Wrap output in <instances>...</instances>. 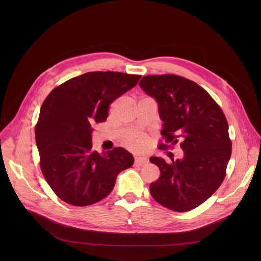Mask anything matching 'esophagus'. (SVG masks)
<instances>
[{
    "label": "esophagus",
    "mask_w": 261,
    "mask_h": 261,
    "mask_svg": "<svg viewBox=\"0 0 261 261\" xmlns=\"http://www.w3.org/2000/svg\"><path fill=\"white\" fill-rule=\"evenodd\" d=\"M147 161H148V159L146 158V157H135V161H134V163H135V165H143V164H145V163H147Z\"/></svg>",
    "instance_id": "34e87169"
}]
</instances>
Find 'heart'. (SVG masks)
<instances>
[{
    "label": "heart",
    "mask_w": 261,
    "mask_h": 261,
    "mask_svg": "<svg viewBox=\"0 0 261 261\" xmlns=\"http://www.w3.org/2000/svg\"><path fill=\"white\" fill-rule=\"evenodd\" d=\"M127 143L130 147L132 148H141L144 146L145 144V141L144 139L142 138H138L136 136H130L128 139H127Z\"/></svg>",
    "instance_id": "heart-1"
}]
</instances>
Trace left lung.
Returning a JSON list of instances; mask_svg holds the SVG:
<instances>
[{"instance_id":"1","label":"left lung","mask_w":261,"mask_h":261,"mask_svg":"<svg viewBox=\"0 0 261 261\" xmlns=\"http://www.w3.org/2000/svg\"><path fill=\"white\" fill-rule=\"evenodd\" d=\"M139 87L158 104L165 143L180 140L184 152L170 164L160 157L150 158L160 169V177L150 185L151 194L169 210H193L210 198L225 177L231 156L226 118L210 94L187 79L147 75Z\"/></svg>"}]
</instances>
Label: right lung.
I'll return each mask as SVG.
<instances>
[{"instance_id":"obj_1","label":"right lung","mask_w":261,"mask_h":261,"mask_svg":"<svg viewBox=\"0 0 261 261\" xmlns=\"http://www.w3.org/2000/svg\"><path fill=\"white\" fill-rule=\"evenodd\" d=\"M141 75L88 72L54 89L44 100L35 128L42 173L65 202L91 205L113 191L118 174L134 157L123 147L92 150V124L103 123L111 102L134 88Z\"/></svg>"}]
</instances>
